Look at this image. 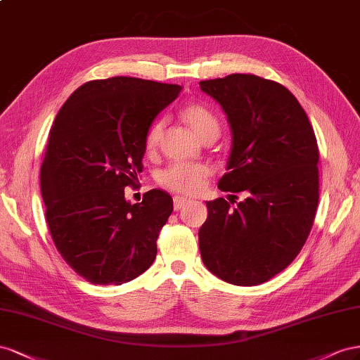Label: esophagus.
Returning a JSON list of instances; mask_svg holds the SVG:
<instances>
[{"instance_id": "34e87169", "label": "esophagus", "mask_w": 360, "mask_h": 360, "mask_svg": "<svg viewBox=\"0 0 360 360\" xmlns=\"http://www.w3.org/2000/svg\"><path fill=\"white\" fill-rule=\"evenodd\" d=\"M187 202H190V199H187V198H179V196H174L173 198V207H174V210H181L184 205H187Z\"/></svg>"}]
</instances>
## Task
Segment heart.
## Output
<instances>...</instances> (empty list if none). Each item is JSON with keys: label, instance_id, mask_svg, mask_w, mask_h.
<instances>
[{"label": "heart", "instance_id": "b5f03b06", "mask_svg": "<svg viewBox=\"0 0 360 360\" xmlns=\"http://www.w3.org/2000/svg\"><path fill=\"white\" fill-rule=\"evenodd\" d=\"M182 116L188 122V125L194 129V132H196L200 139H205L208 136H219V131H220L219 119L215 117L214 112L205 105L188 104L182 110ZM162 128H164L162 120H155L149 127L145 137V146L148 152H153L160 145ZM210 174H211V169L207 166V164L173 162L169 167H166L158 173L157 179L161 187L167 188L170 191L193 194L203 187V184L207 182Z\"/></svg>", "mask_w": 360, "mask_h": 360}]
</instances>
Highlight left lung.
<instances>
[{
    "label": "left lung",
    "mask_w": 360,
    "mask_h": 360,
    "mask_svg": "<svg viewBox=\"0 0 360 360\" xmlns=\"http://www.w3.org/2000/svg\"><path fill=\"white\" fill-rule=\"evenodd\" d=\"M199 84L232 131L228 173L219 181L231 196L207 202L202 261L224 282L259 285L285 270L309 237L320 198L315 132L299 101L276 81L232 74Z\"/></svg>",
    "instance_id": "8db88e82"
}]
</instances>
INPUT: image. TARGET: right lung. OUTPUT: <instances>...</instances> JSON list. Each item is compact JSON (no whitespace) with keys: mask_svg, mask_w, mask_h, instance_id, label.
<instances>
[{"mask_svg":"<svg viewBox=\"0 0 360 360\" xmlns=\"http://www.w3.org/2000/svg\"><path fill=\"white\" fill-rule=\"evenodd\" d=\"M178 84L134 77L94 79L60 108L40 169L46 223L61 258L94 285H122L146 271L173 211L162 190L125 200L136 187L145 137Z\"/></svg>","mask_w":360,"mask_h":360,"instance_id":"obj_1","label":"right lung"}]
</instances>
